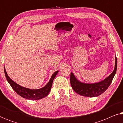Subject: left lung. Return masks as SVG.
I'll return each instance as SVG.
<instances>
[{"label": "left lung", "instance_id": "obj_1", "mask_svg": "<svg viewBox=\"0 0 123 123\" xmlns=\"http://www.w3.org/2000/svg\"><path fill=\"white\" fill-rule=\"evenodd\" d=\"M117 69V58L115 56V67L113 72L101 81L94 83L82 82L77 79L71 72L70 77V85L73 90L79 95L86 97H97L103 93L110 85Z\"/></svg>", "mask_w": 123, "mask_h": 123}]
</instances>
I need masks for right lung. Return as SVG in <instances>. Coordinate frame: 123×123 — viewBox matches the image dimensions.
<instances>
[{"instance_id": "right-lung-1", "label": "right lung", "mask_w": 123, "mask_h": 123, "mask_svg": "<svg viewBox=\"0 0 123 123\" xmlns=\"http://www.w3.org/2000/svg\"><path fill=\"white\" fill-rule=\"evenodd\" d=\"M4 70L6 80L9 83V85H11V86L12 87L13 90L23 98L31 100H40L48 95L51 90L54 79L55 78L59 72V70H57L53 74L49 81L44 87L39 89H30L21 86L18 84L16 83L8 76L5 67H4Z\"/></svg>"}]
</instances>
